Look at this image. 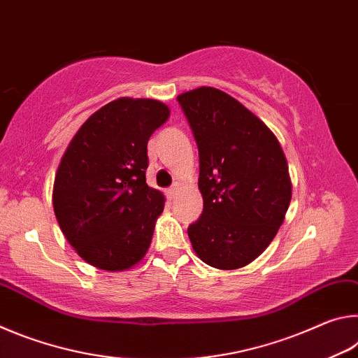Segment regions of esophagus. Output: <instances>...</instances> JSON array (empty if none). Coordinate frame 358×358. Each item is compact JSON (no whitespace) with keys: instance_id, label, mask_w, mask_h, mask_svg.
Segmentation results:
<instances>
[{"instance_id":"esophagus-1","label":"esophagus","mask_w":358,"mask_h":358,"mask_svg":"<svg viewBox=\"0 0 358 358\" xmlns=\"http://www.w3.org/2000/svg\"><path fill=\"white\" fill-rule=\"evenodd\" d=\"M178 189H180V187H178V185H173L172 187H169V189L166 191V194H167V197H169V199H171V201H172V199H175V197H177V194H178Z\"/></svg>"}]
</instances>
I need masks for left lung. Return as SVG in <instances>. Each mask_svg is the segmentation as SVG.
Wrapping results in <instances>:
<instances>
[{
    "mask_svg": "<svg viewBox=\"0 0 358 358\" xmlns=\"http://www.w3.org/2000/svg\"><path fill=\"white\" fill-rule=\"evenodd\" d=\"M199 148L203 211L187 227L201 260L251 264L271 243L292 197L286 156L262 120L232 96L201 87L178 96Z\"/></svg>",
    "mask_w": 358,
    "mask_h": 358,
    "instance_id": "1",
    "label": "left lung"
}]
</instances>
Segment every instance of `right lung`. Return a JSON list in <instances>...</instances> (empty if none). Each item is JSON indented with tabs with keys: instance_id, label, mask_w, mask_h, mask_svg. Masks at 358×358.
<instances>
[{
	"instance_id": "right-lung-1",
	"label": "right lung",
	"mask_w": 358,
	"mask_h": 358,
	"mask_svg": "<svg viewBox=\"0 0 358 358\" xmlns=\"http://www.w3.org/2000/svg\"><path fill=\"white\" fill-rule=\"evenodd\" d=\"M171 110L155 99L120 98L72 137L53 185V210L85 262L121 271L147 254L164 196L147 185V145Z\"/></svg>"
}]
</instances>
